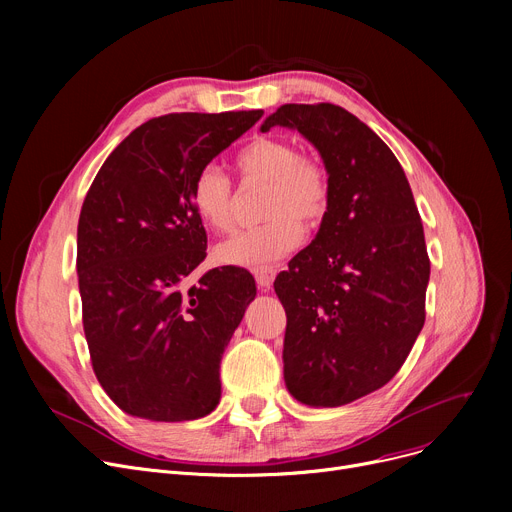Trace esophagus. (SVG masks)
Listing matches in <instances>:
<instances>
[{
	"label": "esophagus",
	"mask_w": 512,
	"mask_h": 512,
	"mask_svg": "<svg viewBox=\"0 0 512 512\" xmlns=\"http://www.w3.org/2000/svg\"><path fill=\"white\" fill-rule=\"evenodd\" d=\"M274 278H276V270H274V267H261V270H255L257 286H259V290H263V292H267V290L272 288Z\"/></svg>",
	"instance_id": "obj_1"
}]
</instances>
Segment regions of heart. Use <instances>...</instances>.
<instances>
[{
  "mask_svg": "<svg viewBox=\"0 0 512 512\" xmlns=\"http://www.w3.org/2000/svg\"><path fill=\"white\" fill-rule=\"evenodd\" d=\"M236 170L245 180L267 182L265 224L238 232L215 249V259L224 265L261 270L299 245L305 228L317 226L330 207V176L319 159L299 155L294 143L278 137H259L242 147L234 157ZM191 205L199 220L215 230L228 232L234 226L232 186L215 168H203L191 186Z\"/></svg>",
  "mask_w": 512,
  "mask_h": 512,
  "instance_id": "obj_1",
  "label": "heart"
}]
</instances>
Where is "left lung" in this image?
<instances>
[{"label":"left lung","mask_w":512,"mask_h":512,"mask_svg":"<svg viewBox=\"0 0 512 512\" xmlns=\"http://www.w3.org/2000/svg\"><path fill=\"white\" fill-rule=\"evenodd\" d=\"M299 130L330 176V207L274 290L286 311L284 382L303 405L342 407L386 386L425 321L429 259L405 170L332 103H286L261 124Z\"/></svg>","instance_id":"1"}]
</instances>
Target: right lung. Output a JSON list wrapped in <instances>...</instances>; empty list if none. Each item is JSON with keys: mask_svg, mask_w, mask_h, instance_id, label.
Here are the masks:
<instances>
[{"mask_svg": "<svg viewBox=\"0 0 512 512\" xmlns=\"http://www.w3.org/2000/svg\"><path fill=\"white\" fill-rule=\"evenodd\" d=\"M261 116L153 118L105 159L85 197L76 232L85 336L101 388L132 417L193 421L218 407L222 355L257 286L240 267L186 286L207 255L191 186Z\"/></svg>", "mask_w": 512, "mask_h": 512, "instance_id": "right-lung-1", "label": "right lung"}]
</instances>
